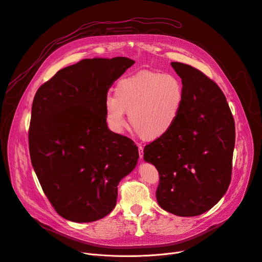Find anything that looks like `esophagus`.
I'll use <instances>...</instances> for the list:
<instances>
[{"instance_id":"obj_1","label":"esophagus","mask_w":262,"mask_h":262,"mask_svg":"<svg viewBox=\"0 0 262 262\" xmlns=\"http://www.w3.org/2000/svg\"><path fill=\"white\" fill-rule=\"evenodd\" d=\"M138 152H139V158L142 159L144 156V147L143 146H138Z\"/></svg>"}]
</instances>
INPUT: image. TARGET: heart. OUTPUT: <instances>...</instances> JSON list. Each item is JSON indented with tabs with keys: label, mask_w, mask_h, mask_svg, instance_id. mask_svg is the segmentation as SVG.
<instances>
[{
	"label": "heart",
	"mask_w": 262,
	"mask_h": 262,
	"mask_svg": "<svg viewBox=\"0 0 262 262\" xmlns=\"http://www.w3.org/2000/svg\"><path fill=\"white\" fill-rule=\"evenodd\" d=\"M185 103L184 85L176 75L142 70L120 79L114 95L105 99V119L114 133L123 132L129 123L146 140L167 135L177 123Z\"/></svg>",
	"instance_id": "obj_1"
}]
</instances>
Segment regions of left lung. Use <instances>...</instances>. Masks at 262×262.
<instances>
[{
  "instance_id": "obj_1",
  "label": "left lung",
  "mask_w": 262,
  "mask_h": 262,
  "mask_svg": "<svg viewBox=\"0 0 262 262\" xmlns=\"http://www.w3.org/2000/svg\"><path fill=\"white\" fill-rule=\"evenodd\" d=\"M171 66L182 78L185 103L172 130L144 149L159 173L158 205L182 217L212 209L226 194L232 174L235 123L224 92L196 68Z\"/></svg>"
}]
</instances>
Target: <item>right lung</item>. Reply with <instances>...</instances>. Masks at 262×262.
Masks as SVG:
<instances>
[{
	"mask_svg": "<svg viewBox=\"0 0 262 262\" xmlns=\"http://www.w3.org/2000/svg\"><path fill=\"white\" fill-rule=\"evenodd\" d=\"M134 63L123 56L83 59L57 71L33 98L31 164L54 210L73 223L107 216L119 182L137 165V147L109 130L104 110L108 90Z\"/></svg>",
	"mask_w": 262,
	"mask_h": 262,
	"instance_id": "right-lung-1",
	"label": "right lung"
}]
</instances>
